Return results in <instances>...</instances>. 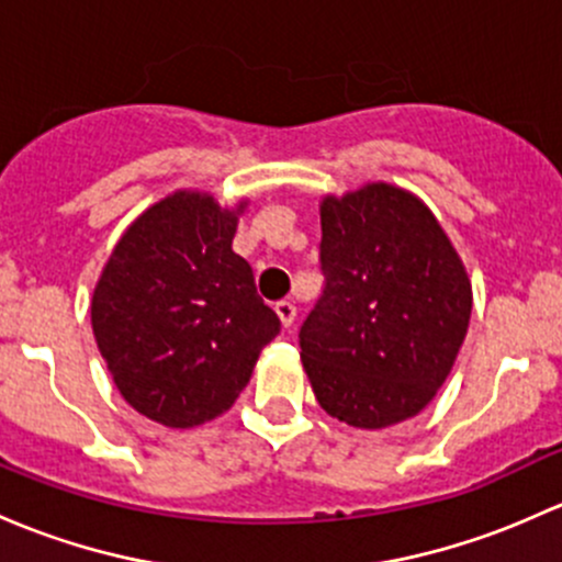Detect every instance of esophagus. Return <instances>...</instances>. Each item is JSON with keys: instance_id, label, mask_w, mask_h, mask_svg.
Instances as JSON below:
<instances>
[{"instance_id": "1", "label": "esophagus", "mask_w": 562, "mask_h": 562, "mask_svg": "<svg viewBox=\"0 0 562 562\" xmlns=\"http://www.w3.org/2000/svg\"><path fill=\"white\" fill-rule=\"evenodd\" d=\"M274 312L285 328H291L293 323H296V304H293V301H277Z\"/></svg>"}]
</instances>
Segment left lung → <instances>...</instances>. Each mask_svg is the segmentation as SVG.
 Segmentation results:
<instances>
[{
    "label": "left lung",
    "mask_w": 562,
    "mask_h": 562,
    "mask_svg": "<svg viewBox=\"0 0 562 562\" xmlns=\"http://www.w3.org/2000/svg\"><path fill=\"white\" fill-rule=\"evenodd\" d=\"M323 296L299 330L315 398L352 428L423 412L450 376L471 317V282L415 193L369 182L321 204Z\"/></svg>",
    "instance_id": "obj_1"
}]
</instances>
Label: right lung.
I'll use <instances>...</instances> for the list:
<instances>
[{
  "mask_svg": "<svg viewBox=\"0 0 562 562\" xmlns=\"http://www.w3.org/2000/svg\"><path fill=\"white\" fill-rule=\"evenodd\" d=\"M245 204L175 191L126 228L93 288L91 326L115 387L167 428L232 409L280 334L250 263L232 250Z\"/></svg>",
  "mask_w": 562,
  "mask_h": 562,
  "instance_id": "1",
  "label": "right lung"
}]
</instances>
